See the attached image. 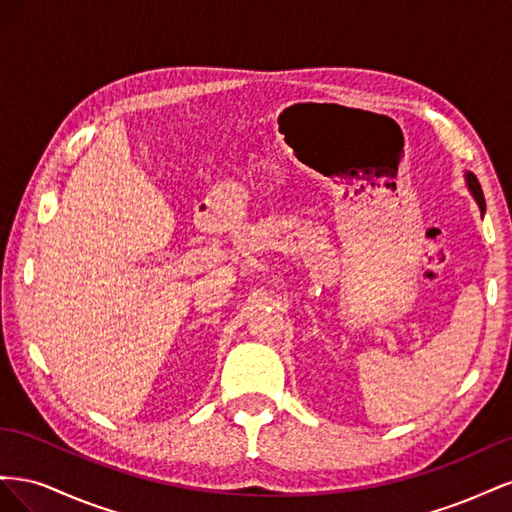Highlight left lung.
<instances>
[{
	"instance_id": "left-lung-1",
	"label": "left lung",
	"mask_w": 512,
	"mask_h": 512,
	"mask_svg": "<svg viewBox=\"0 0 512 512\" xmlns=\"http://www.w3.org/2000/svg\"><path fill=\"white\" fill-rule=\"evenodd\" d=\"M466 183H468V188H470V192H472L474 200L478 203L480 211H483V209H485V196H483V190H480V183H478V179H476L472 173H468V175H466Z\"/></svg>"
}]
</instances>
